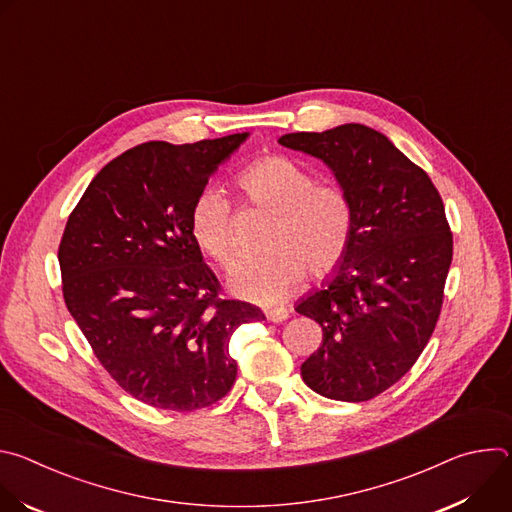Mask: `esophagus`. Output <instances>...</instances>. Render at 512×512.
Masks as SVG:
<instances>
[{
    "label": "esophagus",
    "instance_id": "1",
    "mask_svg": "<svg viewBox=\"0 0 512 512\" xmlns=\"http://www.w3.org/2000/svg\"><path fill=\"white\" fill-rule=\"evenodd\" d=\"M265 316H267L269 322L281 324V322H285V320L289 318V310H285V308H273V310H267Z\"/></svg>",
    "mask_w": 512,
    "mask_h": 512
}]
</instances>
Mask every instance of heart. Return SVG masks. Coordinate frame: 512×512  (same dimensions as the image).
I'll list each match as a JSON object with an SVG mask.
<instances>
[{"label":"heart","instance_id":"heart-1","mask_svg":"<svg viewBox=\"0 0 512 512\" xmlns=\"http://www.w3.org/2000/svg\"><path fill=\"white\" fill-rule=\"evenodd\" d=\"M235 184L247 204L273 216L265 239L267 255L241 261L229 273V287L237 296L275 304L304 281L306 269L322 279L340 267L354 233L352 204L340 186L318 182L310 170L281 154L253 160L237 174ZM188 225L206 257L223 267L233 263V208L223 192H198Z\"/></svg>","mask_w":512,"mask_h":512}]
</instances>
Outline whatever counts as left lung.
Here are the masks:
<instances>
[{"mask_svg":"<svg viewBox=\"0 0 512 512\" xmlns=\"http://www.w3.org/2000/svg\"><path fill=\"white\" fill-rule=\"evenodd\" d=\"M279 143L328 164L354 212L344 261L296 308L322 326L302 379L328 399L369 401L413 367L440 318L454 255L442 196L367 125L287 133Z\"/></svg>","mask_w":512,"mask_h":512,"instance_id":"obj_1","label":"left lung"}]
</instances>
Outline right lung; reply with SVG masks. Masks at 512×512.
<instances>
[{
  "label": "right lung",
  "mask_w": 512,
  "mask_h": 512,
  "mask_svg": "<svg viewBox=\"0 0 512 512\" xmlns=\"http://www.w3.org/2000/svg\"><path fill=\"white\" fill-rule=\"evenodd\" d=\"M245 137L135 145L93 178L66 221L64 304L111 379L145 405L221 401L237 379L233 332L265 320L223 296L188 225L194 198Z\"/></svg>",
  "instance_id": "1"
}]
</instances>
